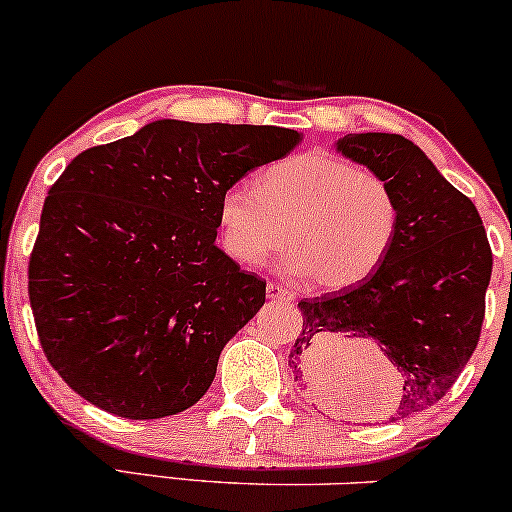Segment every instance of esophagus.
<instances>
[{
    "mask_svg": "<svg viewBox=\"0 0 512 512\" xmlns=\"http://www.w3.org/2000/svg\"><path fill=\"white\" fill-rule=\"evenodd\" d=\"M266 294H268V299H282V301H292V299H294L292 289L277 285V282H268Z\"/></svg>",
    "mask_w": 512,
    "mask_h": 512,
    "instance_id": "34e87169",
    "label": "esophagus"
}]
</instances>
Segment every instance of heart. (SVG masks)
<instances>
[{
  "instance_id": "heart-1",
  "label": "heart",
  "mask_w": 512,
  "mask_h": 512,
  "mask_svg": "<svg viewBox=\"0 0 512 512\" xmlns=\"http://www.w3.org/2000/svg\"><path fill=\"white\" fill-rule=\"evenodd\" d=\"M399 223L394 187L332 154L289 156L263 168L256 187L235 182L218 199L227 256L242 266H263L287 242V273L313 277L327 292L375 275Z\"/></svg>"
}]
</instances>
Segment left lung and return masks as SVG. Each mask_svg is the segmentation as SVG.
Returning <instances> with one entry per match:
<instances>
[{
	"label": "left lung",
	"mask_w": 512,
	"mask_h": 512,
	"mask_svg": "<svg viewBox=\"0 0 512 512\" xmlns=\"http://www.w3.org/2000/svg\"><path fill=\"white\" fill-rule=\"evenodd\" d=\"M337 151L394 187L399 232L380 270L361 285L299 301L304 327L289 365L315 406L334 408L339 346L375 339L401 372L396 415L408 418L444 399L477 349L491 246L475 204L406 137L346 135Z\"/></svg>",
	"instance_id": "obj_1"
}]
</instances>
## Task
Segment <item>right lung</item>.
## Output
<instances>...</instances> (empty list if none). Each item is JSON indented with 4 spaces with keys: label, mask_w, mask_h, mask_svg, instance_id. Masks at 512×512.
<instances>
[{
    "label": "right lung",
    "mask_w": 512,
    "mask_h": 512,
    "mask_svg": "<svg viewBox=\"0 0 512 512\" xmlns=\"http://www.w3.org/2000/svg\"><path fill=\"white\" fill-rule=\"evenodd\" d=\"M301 132L154 121L85 149L44 199L28 266L52 368L128 420L194 406L223 346L266 304V280L216 246L218 199Z\"/></svg>",
    "instance_id": "1"
}]
</instances>
